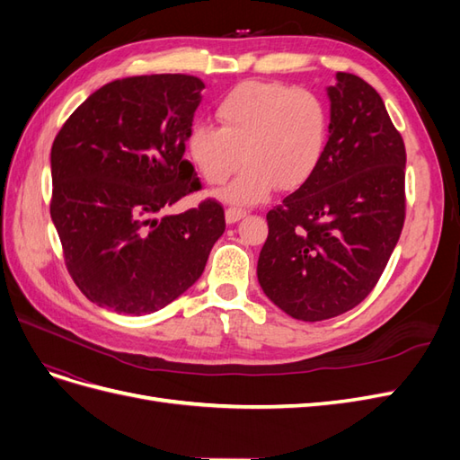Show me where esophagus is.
Returning a JSON list of instances; mask_svg holds the SVG:
<instances>
[{"label":"esophagus","instance_id":"obj_1","mask_svg":"<svg viewBox=\"0 0 460 460\" xmlns=\"http://www.w3.org/2000/svg\"><path fill=\"white\" fill-rule=\"evenodd\" d=\"M245 215H247L245 208L230 207V208H226V222H228V225H235V222L242 220Z\"/></svg>","mask_w":460,"mask_h":460}]
</instances>
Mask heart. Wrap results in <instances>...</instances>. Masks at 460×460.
Wrapping results in <instances>:
<instances>
[{
    "instance_id": "1",
    "label": "heart",
    "mask_w": 460,
    "mask_h": 460,
    "mask_svg": "<svg viewBox=\"0 0 460 460\" xmlns=\"http://www.w3.org/2000/svg\"><path fill=\"white\" fill-rule=\"evenodd\" d=\"M213 124H193L186 151L208 184L238 178L218 196L232 205H253L272 186L296 190L323 163L332 115L326 100L309 88L282 82H243L217 103Z\"/></svg>"
}]
</instances>
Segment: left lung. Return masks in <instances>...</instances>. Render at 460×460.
Returning a JSON list of instances; mask_svg holds the SVG:
<instances>
[{
  "label": "left lung",
  "instance_id": "obj_1",
  "mask_svg": "<svg viewBox=\"0 0 460 460\" xmlns=\"http://www.w3.org/2000/svg\"><path fill=\"white\" fill-rule=\"evenodd\" d=\"M330 140L313 176L269 211L257 278L286 314L318 323L351 311L378 284L405 222L402 137L380 93L336 75Z\"/></svg>",
  "mask_w": 460,
  "mask_h": 460
}]
</instances>
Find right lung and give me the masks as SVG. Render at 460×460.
Here are the masks:
<instances>
[{
    "mask_svg": "<svg viewBox=\"0 0 460 460\" xmlns=\"http://www.w3.org/2000/svg\"><path fill=\"white\" fill-rule=\"evenodd\" d=\"M203 88L188 75L109 82L55 136L51 220L68 274L100 307L132 316L166 307L199 280L225 234L215 199L163 215L201 188L184 151Z\"/></svg>",
    "mask_w": 460,
    "mask_h": 460,
    "instance_id": "right-lung-1",
    "label": "right lung"
}]
</instances>
